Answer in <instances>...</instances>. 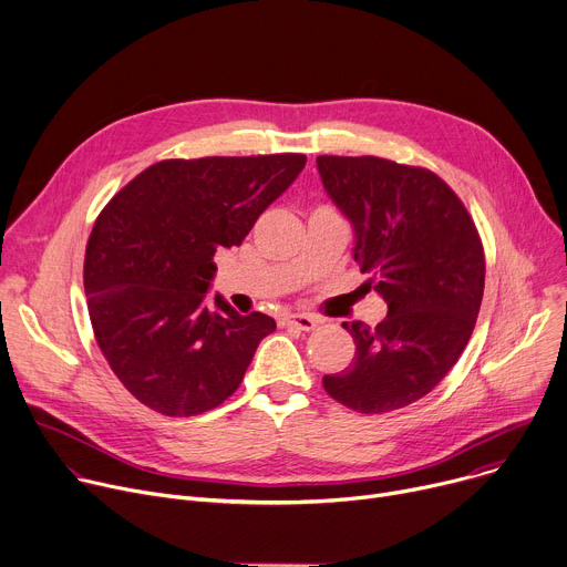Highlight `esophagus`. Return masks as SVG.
Segmentation results:
<instances>
[{
	"mask_svg": "<svg viewBox=\"0 0 567 567\" xmlns=\"http://www.w3.org/2000/svg\"><path fill=\"white\" fill-rule=\"evenodd\" d=\"M280 326L282 328H296V330H302V332H310L319 326V319L310 317V315H287L280 319Z\"/></svg>",
	"mask_w": 567,
	"mask_h": 567,
	"instance_id": "obj_1",
	"label": "esophagus"
}]
</instances>
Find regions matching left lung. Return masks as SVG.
<instances>
[{
  "instance_id": "left-lung-1",
  "label": "left lung",
  "mask_w": 567,
  "mask_h": 567,
  "mask_svg": "<svg viewBox=\"0 0 567 567\" xmlns=\"http://www.w3.org/2000/svg\"><path fill=\"white\" fill-rule=\"evenodd\" d=\"M317 165L354 226V262L389 305L375 328L343 323L354 362L323 386L359 414H386L425 398L471 341L486 276L482 237L454 189L425 167L375 156H319Z\"/></svg>"
}]
</instances>
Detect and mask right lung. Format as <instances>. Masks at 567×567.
<instances>
[{
  "mask_svg": "<svg viewBox=\"0 0 567 567\" xmlns=\"http://www.w3.org/2000/svg\"><path fill=\"white\" fill-rule=\"evenodd\" d=\"M305 163L302 153L161 161L99 213L83 262L90 323L144 406L198 416L241 384L276 321L241 317L219 296L217 310L205 305L215 252L239 246Z\"/></svg>",
  "mask_w": 567,
  "mask_h": 567,
  "instance_id": "add662e5",
  "label": "right lung"
}]
</instances>
